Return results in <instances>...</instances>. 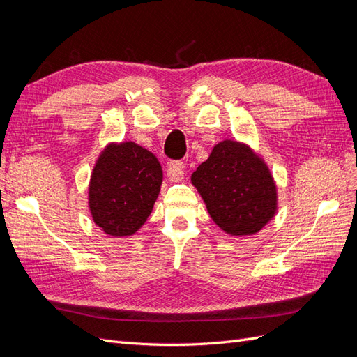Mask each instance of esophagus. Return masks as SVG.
I'll use <instances>...</instances> for the list:
<instances>
[{
  "label": "esophagus",
  "instance_id": "1",
  "mask_svg": "<svg viewBox=\"0 0 357 357\" xmlns=\"http://www.w3.org/2000/svg\"><path fill=\"white\" fill-rule=\"evenodd\" d=\"M183 168H185V164L180 160H172V162H168L167 165V176L171 181H180L185 178V171H183Z\"/></svg>",
  "mask_w": 357,
  "mask_h": 357
}]
</instances>
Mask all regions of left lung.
Listing matches in <instances>:
<instances>
[{
    "instance_id": "obj_1",
    "label": "left lung",
    "mask_w": 357,
    "mask_h": 357,
    "mask_svg": "<svg viewBox=\"0 0 357 357\" xmlns=\"http://www.w3.org/2000/svg\"><path fill=\"white\" fill-rule=\"evenodd\" d=\"M190 181L213 222L231 236L255 235L277 214V185L266 162L236 139L215 144Z\"/></svg>"
}]
</instances>
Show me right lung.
<instances>
[{
	"label": "right lung",
	"mask_w": 357,
	"mask_h": 357,
	"mask_svg": "<svg viewBox=\"0 0 357 357\" xmlns=\"http://www.w3.org/2000/svg\"><path fill=\"white\" fill-rule=\"evenodd\" d=\"M162 178L159 160L147 149L134 142L107 144L89 180L93 223L116 238L134 235L153 210Z\"/></svg>",
	"instance_id": "obj_1"
}]
</instances>
